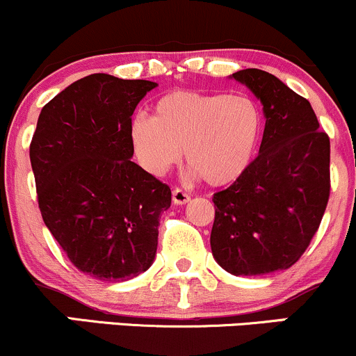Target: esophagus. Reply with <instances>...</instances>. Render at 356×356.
Instances as JSON below:
<instances>
[{
    "label": "esophagus",
    "instance_id": "esophagus-1",
    "mask_svg": "<svg viewBox=\"0 0 356 356\" xmlns=\"http://www.w3.org/2000/svg\"><path fill=\"white\" fill-rule=\"evenodd\" d=\"M171 198H173L175 205H185V203L190 202V195L185 193L183 190L175 188L173 193H171Z\"/></svg>",
    "mask_w": 356,
    "mask_h": 356
}]
</instances>
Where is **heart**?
Masks as SVG:
<instances>
[{
    "label": "heart",
    "mask_w": 356,
    "mask_h": 356,
    "mask_svg": "<svg viewBox=\"0 0 356 356\" xmlns=\"http://www.w3.org/2000/svg\"><path fill=\"white\" fill-rule=\"evenodd\" d=\"M262 134V114L243 95L173 90L154 104L153 118L129 122L139 165L161 177L181 158L211 186L237 181L250 166Z\"/></svg>",
    "instance_id": "1"
}]
</instances>
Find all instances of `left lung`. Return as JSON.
<instances>
[{
  "mask_svg": "<svg viewBox=\"0 0 356 356\" xmlns=\"http://www.w3.org/2000/svg\"><path fill=\"white\" fill-rule=\"evenodd\" d=\"M259 99L266 127L257 158L213 195L210 245L234 275H261L296 264L316 234L330 198V138L309 101L269 72L230 75Z\"/></svg>",
  "mask_w": 356,
  "mask_h": 356,
  "instance_id": "1",
  "label": "left lung"
}]
</instances>
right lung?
I'll return each instance as SVG.
<instances>
[{
  "label": "right lung",
  "mask_w": 356,
  "mask_h": 356,
  "mask_svg": "<svg viewBox=\"0 0 356 356\" xmlns=\"http://www.w3.org/2000/svg\"><path fill=\"white\" fill-rule=\"evenodd\" d=\"M158 87L92 74L55 95L30 145L38 207L70 262L101 281H129L151 267L171 190L131 161L129 122Z\"/></svg>",
  "instance_id": "add662e5"
}]
</instances>
